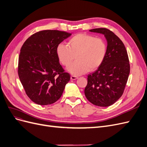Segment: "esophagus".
I'll list each match as a JSON object with an SVG mask.
<instances>
[{
	"label": "esophagus",
	"mask_w": 147,
	"mask_h": 147,
	"mask_svg": "<svg viewBox=\"0 0 147 147\" xmlns=\"http://www.w3.org/2000/svg\"><path fill=\"white\" fill-rule=\"evenodd\" d=\"M78 78L77 76H75V75H72V76L70 77V79L71 80H76Z\"/></svg>",
	"instance_id": "obj_1"
}]
</instances>
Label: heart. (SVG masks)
<instances>
[{
	"mask_svg": "<svg viewBox=\"0 0 147 147\" xmlns=\"http://www.w3.org/2000/svg\"><path fill=\"white\" fill-rule=\"evenodd\" d=\"M56 51L60 63L65 67L71 64L75 56L76 61L67 69L72 74L78 75L99 67L105 57L107 45L101 38L78 34L69 40L67 45L59 43Z\"/></svg>",
	"mask_w": 147,
	"mask_h": 147,
	"instance_id": "heart-1",
	"label": "heart"
}]
</instances>
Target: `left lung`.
Here are the masks:
<instances>
[{
  "label": "left lung",
  "mask_w": 147,
  "mask_h": 147,
  "mask_svg": "<svg viewBox=\"0 0 147 147\" xmlns=\"http://www.w3.org/2000/svg\"><path fill=\"white\" fill-rule=\"evenodd\" d=\"M90 31L104 34L107 48L103 63L88 75L84 94L92 104L109 107L121 97L127 83L130 73L127 53L123 42L112 31L106 28Z\"/></svg>",
  "instance_id": "obj_1"
}]
</instances>
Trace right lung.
<instances>
[{
  "label": "right lung",
  "instance_id": "1",
  "mask_svg": "<svg viewBox=\"0 0 147 147\" xmlns=\"http://www.w3.org/2000/svg\"><path fill=\"white\" fill-rule=\"evenodd\" d=\"M72 34L44 30L34 34L22 46L18 59L19 78L26 94L34 103L46 105L61 97L70 78L56 55V47Z\"/></svg>",
  "mask_w": 147,
  "mask_h": 147
}]
</instances>
